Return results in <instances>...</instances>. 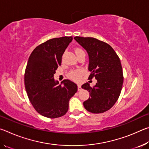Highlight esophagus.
Here are the masks:
<instances>
[{"mask_svg":"<svg viewBox=\"0 0 149 149\" xmlns=\"http://www.w3.org/2000/svg\"><path fill=\"white\" fill-rule=\"evenodd\" d=\"M77 87H78V91H81V86L80 84H78Z\"/></svg>","mask_w":149,"mask_h":149,"instance_id":"34e87169","label":"esophagus"}]
</instances>
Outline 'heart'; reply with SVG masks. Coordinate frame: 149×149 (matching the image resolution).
Masks as SVG:
<instances>
[{"label": "heart", "mask_w": 149, "mask_h": 149, "mask_svg": "<svg viewBox=\"0 0 149 149\" xmlns=\"http://www.w3.org/2000/svg\"><path fill=\"white\" fill-rule=\"evenodd\" d=\"M81 49H77L75 50V51H77V50H79ZM83 75V70H74V71H72L70 73L68 76L72 79V80L75 81H78L81 79V77Z\"/></svg>", "instance_id": "heart-1"}]
</instances>
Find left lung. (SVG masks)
<instances>
[{
    "instance_id": "obj_1",
    "label": "left lung",
    "mask_w": 149,
    "mask_h": 149,
    "mask_svg": "<svg viewBox=\"0 0 149 149\" xmlns=\"http://www.w3.org/2000/svg\"><path fill=\"white\" fill-rule=\"evenodd\" d=\"M74 39L89 55V79L95 77L97 80L93 87L88 83L81 86L90 95L84 102V107L94 114L104 112L114 105L122 91L123 76L120 60L107 42L93 37H75Z\"/></svg>"
}]
</instances>
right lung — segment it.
Listing matches in <instances>:
<instances>
[{
    "label": "right lung",
    "mask_w": 149,
    "mask_h": 149,
    "mask_svg": "<svg viewBox=\"0 0 149 149\" xmlns=\"http://www.w3.org/2000/svg\"><path fill=\"white\" fill-rule=\"evenodd\" d=\"M72 39L62 37L48 40L33 50L27 62L24 75L27 94L35 110L45 117L56 118L66 114L70 99L77 91L72 81L64 79L59 85L54 79Z\"/></svg>",
    "instance_id": "obj_1"
}]
</instances>
